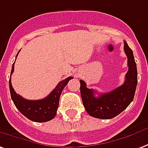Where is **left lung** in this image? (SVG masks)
I'll return each mask as SVG.
<instances>
[{
    "instance_id": "8db88e82",
    "label": "left lung",
    "mask_w": 148,
    "mask_h": 148,
    "mask_svg": "<svg viewBox=\"0 0 148 148\" xmlns=\"http://www.w3.org/2000/svg\"><path fill=\"white\" fill-rule=\"evenodd\" d=\"M124 51L127 56L128 71L123 84L112 91L100 94L95 97L96 91L86 87L83 80H80V92L86 112L92 117L110 119L123 111L132 103L137 86V67L133 52L124 42Z\"/></svg>"
}]
</instances>
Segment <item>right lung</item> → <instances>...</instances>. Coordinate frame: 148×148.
<instances>
[{"label": "right lung", "mask_w": 148, "mask_h": 148, "mask_svg": "<svg viewBox=\"0 0 148 148\" xmlns=\"http://www.w3.org/2000/svg\"><path fill=\"white\" fill-rule=\"evenodd\" d=\"M14 63L13 64L11 74L9 77V90L12 100L17 110L29 120L34 122L44 123L53 119L57 114V110L59 105L60 96L62 92V90L66 86L69 81L73 78V77H68L60 82L57 85L56 87L53 89V90L47 97H45V99L40 100H27L17 95L12 86L11 75L14 71Z\"/></svg>", "instance_id": "right-lung-1"}]
</instances>
